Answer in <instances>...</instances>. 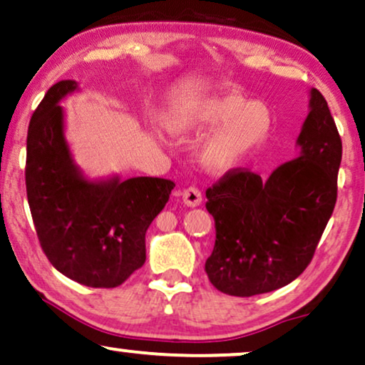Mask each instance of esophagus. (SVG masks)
Returning a JSON list of instances; mask_svg holds the SVG:
<instances>
[{"mask_svg":"<svg viewBox=\"0 0 365 365\" xmlns=\"http://www.w3.org/2000/svg\"><path fill=\"white\" fill-rule=\"evenodd\" d=\"M183 203L187 207H198L202 203V192L195 187H188L183 190Z\"/></svg>","mask_w":365,"mask_h":365,"instance_id":"esophagus-1","label":"esophagus"}]
</instances>
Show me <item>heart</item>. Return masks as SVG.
<instances>
[{"label":"heart","instance_id":"obj_1","mask_svg":"<svg viewBox=\"0 0 365 365\" xmlns=\"http://www.w3.org/2000/svg\"><path fill=\"white\" fill-rule=\"evenodd\" d=\"M200 148L208 172L223 175L242 167L269 143L274 118L264 101H247L237 93H212L187 100L167 116L175 137L215 128Z\"/></svg>","mask_w":365,"mask_h":365}]
</instances>
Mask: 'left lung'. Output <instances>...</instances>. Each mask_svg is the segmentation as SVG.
Returning a JSON list of instances; mask_svg holds the SVG:
<instances>
[{
  "label": "left lung",
  "mask_w": 365,
  "mask_h": 365,
  "mask_svg": "<svg viewBox=\"0 0 365 365\" xmlns=\"http://www.w3.org/2000/svg\"><path fill=\"white\" fill-rule=\"evenodd\" d=\"M309 95L297 158L264 180L233 170L207 190L217 239L205 272L223 294L252 297L297 279L332 215L342 142L322 93Z\"/></svg>",
  "instance_id": "1"
}]
</instances>
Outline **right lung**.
Masks as SVG:
<instances>
[{
	"label": "right lung",
	"mask_w": 365,
	"mask_h": 365,
	"mask_svg": "<svg viewBox=\"0 0 365 365\" xmlns=\"http://www.w3.org/2000/svg\"><path fill=\"white\" fill-rule=\"evenodd\" d=\"M75 91V80L58 81L31 116L24 170L28 203L51 265L86 287L113 289L145 264V233L175 183L86 177L73 160L60 106Z\"/></svg>",
	"instance_id": "add662e5"
}]
</instances>
